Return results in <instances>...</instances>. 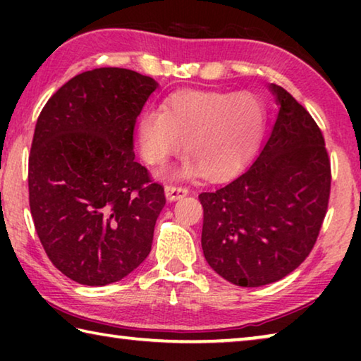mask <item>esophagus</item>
Here are the masks:
<instances>
[{"instance_id": "1", "label": "esophagus", "mask_w": 361, "mask_h": 361, "mask_svg": "<svg viewBox=\"0 0 361 361\" xmlns=\"http://www.w3.org/2000/svg\"><path fill=\"white\" fill-rule=\"evenodd\" d=\"M189 194V188L181 186V185H166V195L169 200H176L185 197V195Z\"/></svg>"}]
</instances>
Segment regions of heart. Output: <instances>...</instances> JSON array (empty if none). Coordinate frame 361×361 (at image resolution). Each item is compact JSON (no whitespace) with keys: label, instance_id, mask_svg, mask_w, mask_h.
I'll return each mask as SVG.
<instances>
[{"label":"heart","instance_id":"b5f03b06","mask_svg":"<svg viewBox=\"0 0 361 361\" xmlns=\"http://www.w3.org/2000/svg\"><path fill=\"white\" fill-rule=\"evenodd\" d=\"M264 126V105L253 94L185 89L167 97L164 109L140 118V152L151 166H161L185 140L194 159L185 173L228 178L252 161Z\"/></svg>","mask_w":361,"mask_h":361}]
</instances>
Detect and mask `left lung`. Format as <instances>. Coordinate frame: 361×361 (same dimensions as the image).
<instances>
[{"label":"left lung","instance_id":"8db88e82","mask_svg":"<svg viewBox=\"0 0 361 361\" xmlns=\"http://www.w3.org/2000/svg\"><path fill=\"white\" fill-rule=\"evenodd\" d=\"M271 89L280 109L258 159L228 185L199 194L205 259L239 286L277 282L307 258L331 191L320 127L283 87Z\"/></svg>","mask_w":361,"mask_h":361}]
</instances>
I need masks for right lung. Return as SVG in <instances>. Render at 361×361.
Segmentation results:
<instances>
[{"instance_id":"right-lung-1","label":"right lung","mask_w":361,"mask_h":361,"mask_svg":"<svg viewBox=\"0 0 361 361\" xmlns=\"http://www.w3.org/2000/svg\"><path fill=\"white\" fill-rule=\"evenodd\" d=\"M156 87L132 70L84 71L36 121L30 212L49 259L81 285L118 282L151 252L166 194L135 161L133 129Z\"/></svg>"}]
</instances>
